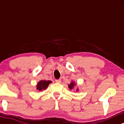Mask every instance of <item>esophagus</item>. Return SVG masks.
Masks as SVG:
<instances>
[{
	"label": "esophagus",
	"instance_id": "1",
	"mask_svg": "<svg viewBox=\"0 0 124 124\" xmlns=\"http://www.w3.org/2000/svg\"><path fill=\"white\" fill-rule=\"evenodd\" d=\"M55 82L57 83H60L61 82V79H58V80H55Z\"/></svg>",
	"mask_w": 124,
	"mask_h": 124
}]
</instances>
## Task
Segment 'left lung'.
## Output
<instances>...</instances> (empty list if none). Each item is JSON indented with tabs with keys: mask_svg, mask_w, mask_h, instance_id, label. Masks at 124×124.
Here are the masks:
<instances>
[{
	"mask_svg": "<svg viewBox=\"0 0 124 124\" xmlns=\"http://www.w3.org/2000/svg\"><path fill=\"white\" fill-rule=\"evenodd\" d=\"M75 85H76V84L75 83V82H71V83H70V85H69V86H68V87H69V89H70L71 90V89H73V87L75 86ZM78 89H77V91H78Z\"/></svg>",
	"mask_w": 124,
	"mask_h": 124,
	"instance_id": "1",
	"label": "left lung"
}]
</instances>
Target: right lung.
<instances>
[{"label": "right lung", "mask_w": 124, "mask_h": 124, "mask_svg": "<svg viewBox=\"0 0 124 124\" xmlns=\"http://www.w3.org/2000/svg\"><path fill=\"white\" fill-rule=\"evenodd\" d=\"M52 82L50 80H41L38 82L37 85V89L39 91L43 90L46 89L49 86V85Z\"/></svg>", "instance_id": "add662e5"}]
</instances>
